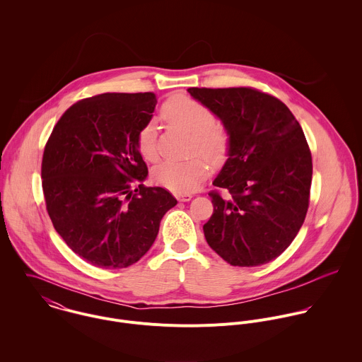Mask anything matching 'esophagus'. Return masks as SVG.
I'll use <instances>...</instances> for the list:
<instances>
[{
  "label": "esophagus",
  "mask_w": 362,
  "mask_h": 362,
  "mask_svg": "<svg viewBox=\"0 0 362 362\" xmlns=\"http://www.w3.org/2000/svg\"><path fill=\"white\" fill-rule=\"evenodd\" d=\"M175 198L181 202H188V201L192 199V194H177Z\"/></svg>",
  "instance_id": "1"
}]
</instances>
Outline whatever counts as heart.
Instances as JSON below:
<instances>
[{
  "mask_svg": "<svg viewBox=\"0 0 362 362\" xmlns=\"http://www.w3.org/2000/svg\"><path fill=\"white\" fill-rule=\"evenodd\" d=\"M163 118L187 134L192 135L191 152L202 156L211 165H220L230 152V135L227 129L216 121L206 105L187 96H173L161 108ZM136 148L148 161L158 157L156 128L152 122L145 124L136 135ZM207 175L206 163L199 158L188 161L164 160L153 170L156 182L173 192H191Z\"/></svg>",
  "mask_w": 362,
  "mask_h": 362,
  "instance_id": "1",
  "label": "heart"
}]
</instances>
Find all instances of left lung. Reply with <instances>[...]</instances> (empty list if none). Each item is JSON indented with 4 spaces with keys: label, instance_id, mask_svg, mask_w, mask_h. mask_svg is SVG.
<instances>
[{
    "label": "left lung",
    "instance_id": "8db88e82",
    "mask_svg": "<svg viewBox=\"0 0 362 362\" xmlns=\"http://www.w3.org/2000/svg\"><path fill=\"white\" fill-rule=\"evenodd\" d=\"M230 135L228 158L209 192V247L233 266L280 257L310 206L312 156L300 122L277 98L254 88H189ZM220 189L226 191L223 197Z\"/></svg>",
    "mask_w": 362,
    "mask_h": 362
}]
</instances>
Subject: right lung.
I'll use <instances>...</instances> for the list:
<instances>
[{
	"mask_svg": "<svg viewBox=\"0 0 362 362\" xmlns=\"http://www.w3.org/2000/svg\"><path fill=\"white\" fill-rule=\"evenodd\" d=\"M155 93H103L72 104L52 128L42 187L55 231L88 263L122 269L153 245L161 217L177 205L145 187L148 165L136 135L155 111Z\"/></svg>",
	"mask_w": 362,
	"mask_h": 362,
	"instance_id": "right-lung-1",
	"label": "right lung"
}]
</instances>
